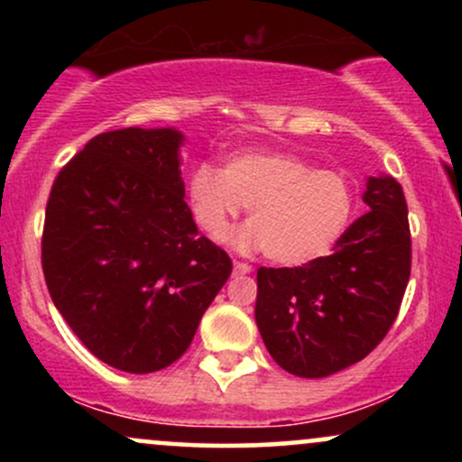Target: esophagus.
Wrapping results in <instances>:
<instances>
[{"label":"esophagus","mask_w":462,"mask_h":462,"mask_svg":"<svg viewBox=\"0 0 462 462\" xmlns=\"http://www.w3.org/2000/svg\"><path fill=\"white\" fill-rule=\"evenodd\" d=\"M235 273L247 275V273H252V267H249L247 263H235Z\"/></svg>","instance_id":"1"}]
</instances>
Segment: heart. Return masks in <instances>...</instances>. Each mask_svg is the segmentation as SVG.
I'll return each instance as SVG.
<instances>
[{
	"mask_svg": "<svg viewBox=\"0 0 462 462\" xmlns=\"http://www.w3.org/2000/svg\"><path fill=\"white\" fill-rule=\"evenodd\" d=\"M195 226L221 241L243 206L247 226L235 236L241 252L264 249L269 261L301 267L328 256L352 219L354 190L330 169H312L293 153L236 152L224 169L201 162L187 182Z\"/></svg>",
	"mask_w": 462,
	"mask_h": 462,
	"instance_id": "b5f03b06",
	"label": "heart"
}]
</instances>
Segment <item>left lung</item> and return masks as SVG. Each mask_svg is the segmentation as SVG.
<instances>
[{"mask_svg":"<svg viewBox=\"0 0 462 462\" xmlns=\"http://www.w3.org/2000/svg\"><path fill=\"white\" fill-rule=\"evenodd\" d=\"M369 213L343 232L330 256L301 267L258 269L256 323L289 374L326 378L363 360L386 337L411 278L404 190L367 178Z\"/></svg>","mask_w":462,"mask_h":462,"instance_id":"obj_1","label":"left lung"}]
</instances>
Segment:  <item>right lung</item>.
Segmentation results:
<instances>
[{
	"mask_svg": "<svg viewBox=\"0 0 462 462\" xmlns=\"http://www.w3.org/2000/svg\"><path fill=\"white\" fill-rule=\"evenodd\" d=\"M176 128L97 134L58 173L45 210L43 273L88 352L128 374L187 352L232 273L184 201Z\"/></svg>",
	"mask_w": 462,
	"mask_h": 462,
	"instance_id": "add662e5",
	"label": "right lung"
}]
</instances>
